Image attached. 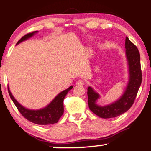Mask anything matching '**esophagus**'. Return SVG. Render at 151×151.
<instances>
[{
	"label": "esophagus",
	"instance_id": "esophagus-1",
	"mask_svg": "<svg viewBox=\"0 0 151 151\" xmlns=\"http://www.w3.org/2000/svg\"><path fill=\"white\" fill-rule=\"evenodd\" d=\"M76 84H77V86H83V84H84V81H82V80H79V81L77 82V83H76Z\"/></svg>",
	"mask_w": 151,
	"mask_h": 151
}]
</instances>
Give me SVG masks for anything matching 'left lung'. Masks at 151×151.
I'll list each match as a JSON object with an SVG mask.
<instances>
[{
	"mask_svg": "<svg viewBox=\"0 0 151 151\" xmlns=\"http://www.w3.org/2000/svg\"><path fill=\"white\" fill-rule=\"evenodd\" d=\"M125 45L129 67V81L126 89L121 98L109 105L99 106L96 104V102L100 98V95L91 87L88 88V104L90 110L100 118H115L128 111L134 102L142 83V73L139 51L127 37L125 38Z\"/></svg>",
	"mask_w": 151,
	"mask_h": 151,
	"instance_id": "left-lung-1",
	"label": "left lung"
}]
</instances>
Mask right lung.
<instances>
[{
	"mask_svg": "<svg viewBox=\"0 0 151 151\" xmlns=\"http://www.w3.org/2000/svg\"><path fill=\"white\" fill-rule=\"evenodd\" d=\"M37 31H34L32 33H29L26 35H25L24 37H22L17 45L22 42L23 41L26 40L28 38L31 37L35 33H37ZM73 86H71L68 88H67L65 91L60 93L46 107L41 109L39 110H31L25 108L22 104H20L16 100L13 95L11 93L9 88L8 87V93L10 98L14 102L15 106H17V109L20 112L21 114L24 116L25 118L32 123L37 124V125H51V124L56 123L59 121L60 118L61 117L64 112L63 107V100L65 98L66 95L68 92L71 90Z\"/></svg>",
	"mask_w": 151,
	"mask_h": 151,
	"instance_id": "add662e5",
	"label": "right lung"
}]
</instances>
